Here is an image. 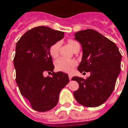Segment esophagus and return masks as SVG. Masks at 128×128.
<instances>
[{"label": "esophagus", "instance_id": "esophagus-1", "mask_svg": "<svg viewBox=\"0 0 128 128\" xmlns=\"http://www.w3.org/2000/svg\"><path fill=\"white\" fill-rule=\"evenodd\" d=\"M68 78H69L70 80H72V75H70V74H69V75H68Z\"/></svg>", "mask_w": 128, "mask_h": 128}]
</instances>
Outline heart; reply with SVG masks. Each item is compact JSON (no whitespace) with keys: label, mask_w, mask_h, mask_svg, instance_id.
Here are the masks:
<instances>
[{"label":"heart","mask_w":128,"mask_h":128,"mask_svg":"<svg viewBox=\"0 0 128 128\" xmlns=\"http://www.w3.org/2000/svg\"><path fill=\"white\" fill-rule=\"evenodd\" d=\"M68 44L70 47L73 49L74 46L78 43L74 40H69L68 41ZM60 42H56L52 44L49 48V53L53 58H56L59 53V49H60ZM77 62L75 60L73 59H67V58H61L56 61L55 63V68L56 70L60 72H67L70 73L74 70V68L76 66Z\"/></svg>","instance_id":"b5f03b06"}]
</instances>
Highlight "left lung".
<instances>
[{"label":"left lung","mask_w":128,"mask_h":128,"mask_svg":"<svg viewBox=\"0 0 128 128\" xmlns=\"http://www.w3.org/2000/svg\"><path fill=\"white\" fill-rule=\"evenodd\" d=\"M75 39L83 50L78 70L90 72L86 79L74 76L72 80L79 84L74 92L76 101L86 107H98L112 93L121 70L122 55L114 42L97 31L86 29L75 33Z\"/></svg>","instance_id":"1"}]
</instances>
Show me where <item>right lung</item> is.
I'll list each match as a JSON object with an SVG mask.
<instances>
[{"instance_id":"right-lung-1","label":"right lung","mask_w":128,"mask_h":128,"mask_svg":"<svg viewBox=\"0 0 128 128\" xmlns=\"http://www.w3.org/2000/svg\"><path fill=\"white\" fill-rule=\"evenodd\" d=\"M64 34L49 27H35L26 32L16 45V82L21 95L37 112L54 108L60 91L69 82L67 74L53 72L54 66L49 53L50 46L63 38ZM45 72H52V77L44 76Z\"/></svg>"}]
</instances>
